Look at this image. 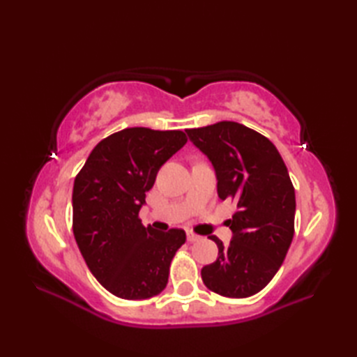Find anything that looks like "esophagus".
Segmentation results:
<instances>
[{"label":"esophagus","mask_w":357,"mask_h":357,"mask_svg":"<svg viewBox=\"0 0 357 357\" xmlns=\"http://www.w3.org/2000/svg\"><path fill=\"white\" fill-rule=\"evenodd\" d=\"M199 239H201V236H198V234H195L193 231L187 230V241L188 242H196V241H199Z\"/></svg>","instance_id":"esophagus-1"}]
</instances>
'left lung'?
Instances as JSON below:
<instances>
[{
    "instance_id": "1",
    "label": "left lung",
    "mask_w": 357,
    "mask_h": 357,
    "mask_svg": "<svg viewBox=\"0 0 357 357\" xmlns=\"http://www.w3.org/2000/svg\"><path fill=\"white\" fill-rule=\"evenodd\" d=\"M216 173L218 196L236 202L227 221L230 244L210 236L218 259L201 270L208 290L248 298L267 285L282 265L294 234L296 198L284 159L270 139L233 121L185 130Z\"/></svg>"
}]
</instances>
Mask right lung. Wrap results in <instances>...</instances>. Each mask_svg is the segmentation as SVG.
Segmentation results:
<instances>
[{
    "instance_id": "1",
    "label": "right lung",
    "mask_w": 357,
    "mask_h": 357,
    "mask_svg": "<svg viewBox=\"0 0 357 357\" xmlns=\"http://www.w3.org/2000/svg\"><path fill=\"white\" fill-rule=\"evenodd\" d=\"M185 142L181 130L124 128L98 142L75 178V239L98 282L118 298H153L169 282L185 231H156L138 213L159 169Z\"/></svg>"
}]
</instances>
